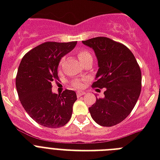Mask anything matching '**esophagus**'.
Wrapping results in <instances>:
<instances>
[{"label":"esophagus","instance_id":"1","mask_svg":"<svg viewBox=\"0 0 160 160\" xmlns=\"http://www.w3.org/2000/svg\"><path fill=\"white\" fill-rule=\"evenodd\" d=\"M84 93H85V92H83V91H77V96H78V98L81 97V96H82Z\"/></svg>","mask_w":160,"mask_h":160}]
</instances>
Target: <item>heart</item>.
Wrapping results in <instances>:
<instances>
[{"instance_id":"obj_1","label":"heart","mask_w":160,"mask_h":160,"mask_svg":"<svg viewBox=\"0 0 160 160\" xmlns=\"http://www.w3.org/2000/svg\"><path fill=\"white\" fill-rule=\"evenodd\" d=\"M77 55H78V58L79 61L81 62L82 63L84 62L85 61L89 60V59H92V54L89 52L88 51L86 50H80L77 52ZM63 62V58H62L59 62V65H62ZM82 85V82L81 80H75L72 82V86L75 87V88H79Z\"/></svg>"}]
</instances>
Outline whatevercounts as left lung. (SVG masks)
Masks as SVG:
<instances>
[{"mask_svg": "<svg viewBox=\"0 0 160 160\" xmlns=\"http://www.w3.org/2000/svg\"><path fill=\"white\" fill-rule=\"evenodd\" d=\"M92 48L98 70L93 88H105L104 97L89 108L92 119L111 127L124 120L135 106L141 92L140 68L127 47L104 37L82 41Z\"/></svg>", "mask_w": 160, "mask_h": 160, "instance_id": "obj_1", "label": "left lung"}]
</instances>
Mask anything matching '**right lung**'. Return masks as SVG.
I'll use <instances>...</instances> for the list:
<instances>
[{
  "label": "right lung",
  "mask_w": 160,
  "mask_h": 160,
  "mask_svg": "<svg viewBox=\"0 0 160 160\" xmlns=\"http://www.w3.org/2000/svg\"><path fill=\"white\" fill-rule=\"evenodd\" d=\"M76 45L77 42H44L21 61L16 78L19 99L30 117L44 127H62L72 117L76 92L66 89L62 94L53 93L52 82L58 80L61 58Z\"/></svg>",
  "instance_id": "right-lung-1"
}]
</instances>
